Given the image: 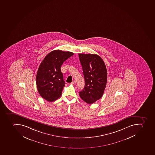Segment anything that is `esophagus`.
Returning a JSON list of instances; mask_svg holds the SVG:
<instances>
[{"mask_svg": "<svg viewBox=\"0 0 155 155\" xmlns=\"http://www.w3.org/2000/svg\"><path fill=\"white\" fill-rule=\"evenodd\" d=\"M71 84H76V82L75 81L73 80V81H72V83H71Z\"/></svg>", "mask_w": 155, "mask_h": 155, "instance_id": "obj_1", "label": "esophagus"}]
</instances>
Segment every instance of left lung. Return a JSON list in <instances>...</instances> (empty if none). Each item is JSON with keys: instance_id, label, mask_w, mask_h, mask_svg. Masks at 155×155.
I'll use <instances>...</instances> for the list:
<instances>
[{"instance_id": "1", "label": "left lung", "mask_w": 155, "mask_h": 155, "mask_svg": "<svg viewBox=\"0 0 155 155\" xmlns=\"http://www.w3.org/2000/svg\"><path fill=\"white\" fill-rule=\"evenodd\" d=\"M79 57L85 81L80 96L86 103L92 104L104 93L107 83V68L103 59L97 54L80 53Z\"/></svg>"}]
</instances>
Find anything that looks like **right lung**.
I'll return each instance as SVG.
<instances>
[{
	"mask_svg": "<svg viewBox=\"0 0 155 155\" xmlns=\"http://www.w3.org/2000/svg\"><path fill=\"white\" fill-rule=\"evenodd\" d=\"M73 54L70 51L54 50L47 55L40 64L36 86L40 96L48 102H53L61 96L65 85L61 67Z\"/></svg>",
	"mask_w": 155,
	"mask_h": 155,
	"instance_id": "obj_1",
	"label": "right lung"
}]
</instances>
